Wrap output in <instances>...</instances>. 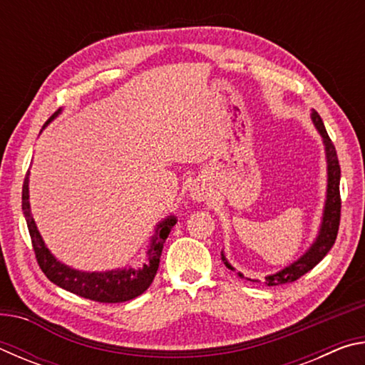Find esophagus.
<instances>
[{
    "label": "esophagus",
    "mask_w": 365,
    "mask_h": 365,
    "mask_svg": "<svg viewBox=\"0 0 365 365\" xmlns=\"http://www.w3.org/2000/svg\"><path fill=\"white\" fill-rule=\"evenodd\" d=\"M193 197H195V200H197V201H201L202 197H205V195H202V191H197V190H195Z\"/></svg>",
    "instance_id": "esophagus-1"
}]
</instances>
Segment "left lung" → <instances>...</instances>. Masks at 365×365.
Wrapping results in <instances>:
<instances>
[{"label":"left lung","mask_w":365,"mask_h":365,"mask_svg":"<svg viewBox=\"0 0 365 365\" xmlns=\"http://www.w3.org/2000/svg\"><path fill=\"white\" fill-rule=\"evenodd\" d=\"M312 120L316 123L317 130L324 138L327 163H329V188H327V202L322 227H320L316 243L311 246V250H309L304 256L293 262L292 265H288L287 269L279 272V274L265 277V285L267 287L285 285V283H292L301 279L302 275L307 274L309 270H312L327 256V252H329L331 250V246L335 245L338 235L339 217H341V196H339V175H341V170H339L335 145H333L329 133H327L324 122L317 114V110H312ZM222 259H224V264L227 267L232 269V265L227 262V259L224 256H222Z\"/></svg>","instance_id":"obj_1"}]
</instances>
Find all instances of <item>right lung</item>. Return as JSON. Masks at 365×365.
I'll list each match as a JSON object with an SVG mask.
<instances>
[{"instance_id":"add662e5","label":"right lung","mask_w":365,"mask_h":365,"mask_svg":"<svg viewBox=\"0 0 365 365\" xmlns=\"http://www.w3.org/2000/svg\"><path fill=\"white\" fill-rule=\"evenodd\" d=\"M54 115H56V113L49 117L48 122L51 120ZM22 211L27 220L36 262H38L43 274H45L54 285L64 288L67 292L77 296H82L85 299L98 302H123L137 298V296L146 292L159 269V259L160 255H163L165 240H168L172 227H174L177 222L175 217H169L165 219L163 224L158 225L156 235H154L151 242V248L148 251V262L141 265L140 269H123L103 272V274L101 272L100 274H96V272H93V274H86V272L73 270L56 261L51 252L48 251L45 243H43L40 233L36 230L32 212H30L29 172L26 174L22 185Z\"/></svg>"}]
</instances>
